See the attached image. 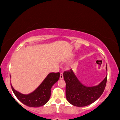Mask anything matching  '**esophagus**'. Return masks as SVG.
I'll list each match as a JSON object with an SVG mask.
<instances>
[{
    "label": "esophagus",
    "mask_w": 120,
    "mask_h": 120,
    "mask_svg": "<svg viewBox=\"0 0 120 120\" xmlns=\"http://www.w3.org/2000/svg\"><path fill=\"white\" fill-rule=\"evenodd\" d=\"M64 78V75H63V73H60V79H62Z\"/></svg>",
    "instance_id": "34e87169"
}]
</instances>
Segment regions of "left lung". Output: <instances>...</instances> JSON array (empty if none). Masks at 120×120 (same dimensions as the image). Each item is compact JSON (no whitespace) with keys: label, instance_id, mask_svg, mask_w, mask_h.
Returning <instances> with one entry per match:
<instances>
[{"label":"left lung","instance_id":"1","mask_svg":"<svg viewBox=\"0 0 120 120\" xmlns=\"http://www.w3.org/2000/svg\"><path fill=\"white\" fill-rule=\"evenodd\" d=\"M107 71V66H106ZM64 78L66 82V97L71 105L83 107L90 105L101 97L105 90L107 81L105 78L97 85L89 86L83 85L71 69L64 72Z\"/></svg>","mask_w":120,"mask_h":120}]
</instances>
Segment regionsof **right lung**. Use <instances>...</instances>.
<instances>
[{"label": "right lung", "mask_w": 120, "mask_h": 120, "mask_svg": "<svg viewBox=\"0 0 120 120\" xmlns=\"http://www.w3.org/2000/svg\"><path fill=\"white\" fill-rule=\"evenodd\" d=\"M60 77V73H49L37 88L28 94H24L16 90L11 83V88L14 94L22 103L29 107L37 108L43 106L49 101L51 96V87L58 81Z\"/></svg>", "instance_id": "right-lung-1"}]
</instances>
